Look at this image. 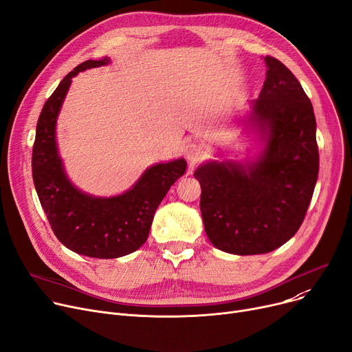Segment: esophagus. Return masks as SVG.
I'll return each instance as SVG.
<instances>
[{
    "instance_id": "34e87169",
    "label": "esophagus",
    "mask_w": 352,
    "mask_h": 352,
    "mask_svg": "<svg viewBox=\"0 0 352 352\" xmlns=\"http://www.w3.org/2000/svg\"><path fill=\"white\" fill-rule=\"evenodd\" d=\"M184 153H186V157L190 162H197L204 155V145L199 142H190L187 144Z\"/></svg>"
}]
</instances>
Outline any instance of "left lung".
<instances>
[{"instance_id":"obj_1","label":"left lung","mask_w":352,"mask_h":352,"mask_svg":"<svg viewBox=\"0 0 352 352\" xmlns=\"http://www.w3.org/2000/svg\"><path fill=\"white\" fill-rule=\"evenodd\" d=\"M267 78L252 104V122L267 146L248 168L208 162L194 173L201 184V215L210 241L236 255L265 254L292 238L302 224L320 154L316 116L294 74L265 57Z\"/></svg>"}]
</instances>
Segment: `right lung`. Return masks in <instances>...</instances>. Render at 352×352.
I'll list each match as a JSON object with an SVG mask.
<instances>
[{
    "mask_svg": "<svg viewBox=\"0 0 352 352\" xmlns=\"http://www.w3.org/2000/svg\"><path fill=\"white\" fill-rule=\"evenodd\" d=\"M108 63L107 57L88 60L67 74L41 109L32 145L34 186L55 236L71 251L92 258L137 251L146 241L160 202L187 168L186 160L154 165L131 190L113 198L89 197L71 186L55 144V121L71 78Z\"/></svg>",
    "mask_w": 352,
    "mask_h": 352,
    "instance_id": "add662e5",
    "label": "right lung"
}]
</instances>
